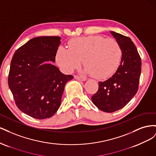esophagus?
I'll return each mask as SVG.
<instances>
[{"label": "esophagus", "mask_w": 156, "mask_h": 156, "mask_svg": "<svg viewBox=\"0 0 156 156\" xmlns=\"http://www.w3.org/2000/svg\"><path fill=\"white\" fill-rule=\"evenodd\" d=\"M74 77H75V79L79 80V81H87V79H86V78L79 77V76H77V75H75Z\"/></svg>", "instance_id": "obj_1"}]
</instances>
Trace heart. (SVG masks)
<instances>
[{
    "label": "heart",
    "instance_id": "heart-1",
    "mask_svg": "<svg viewBox=\"0 0 156 156\" xmlns=\"http://www.w3.org/2000/svg\"><path fill=\"white\" fill-rule=\"evenodd\" d=\"M121 47L115 39L101 36L79 37L68 42V48L60 46L55 59L59 66L68 73L85 65L83 72L97 79H105L115 73L122 58Z\"/></svg>",
    "mask_w": 156,
    "mask_h": 156
}]
</instances>
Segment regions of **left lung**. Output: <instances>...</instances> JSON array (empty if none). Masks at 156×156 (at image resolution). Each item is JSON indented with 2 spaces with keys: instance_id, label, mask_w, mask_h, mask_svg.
Instances as JSON below:
<instances>
[{
  "instance_id": "left-lung-1",
  "label": "left lung",
  "mask_w": 156,
  "mask_h": 156,
  "mask_svg": "<svg viewBox=\"0 0 156 156\" xmlns=\"http://www.w3.org/2000/svg\"><path fill=\"white\" fill-rule=\"evenodd\" d=\"M122 49L120 64L115 74L107 81L99 82L98 92L92 101L99 109L116 111L126 105L138 90L141 60L133 42L129 37L111 31Z\"/></svg>"
}]
</instances>
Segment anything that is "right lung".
Masks as SVG:
<instances>
[{"instance_id": "right-lung-1", "label": "right lung", "mask_w": 156, "mask_h": 156, "mask_svg": "<svg viewBox=\"0 0 156 156\" xmlns=\"http://www.w3.org/2000/svg\"><path fill=\"white\" fill-rule=\"evenodd\" d=\"M61 37L41 36L17 49L10 64L8 86L17 107L36 119L50 118L58 111L66 84L73 78L55 65Z\"/></svg>"}]
</instances>
